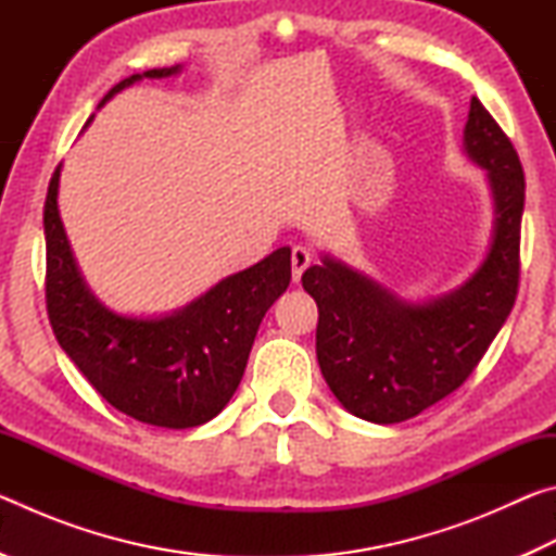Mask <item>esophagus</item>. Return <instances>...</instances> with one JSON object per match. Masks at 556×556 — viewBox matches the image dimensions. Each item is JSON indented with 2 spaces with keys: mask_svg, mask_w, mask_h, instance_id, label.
Listing matches in <instances>:
<instances>
[{
  "mask_svg": "<svg viewBox=\"0 0 556 556\" xmlns=\"http://www.w3.org/2000/svg\"><path fill=\"white\" fill-rule=\"evenodd\" d=\"M308 265H312V252L296 244V248L291 250V275H294V281L301 279V275H304V269Z\"/></svg>",
  "mask_w": 556,
  "mask_h": 556,
  "instance_id": "1",
  "label": "esophagus"
}]
</instances>
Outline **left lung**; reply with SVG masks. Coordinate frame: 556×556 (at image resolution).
Here are the masks:
<instances>
[{
  "instance_id": "1",
  "label": "left lung",
  "mask_w": 556,
  "mask_h": 556,
  "mask_svg": "<svg viewBox=\"0 0 556 556\" xmlns=\"http://www.w3.org/2000/svg\"><path fill=\"white\" fill-rule=\"evenodd\" d=\"M464 152L485 168L495 205L491 248L464 285L407 301L331 255L301 275L318 306L316 357L328 388L372 425L417 417L460 388L513 312L525 174L513 142L478 98L470 100Z\"/></svg>"
}]
</instances>
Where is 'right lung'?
I'll return each mask as SVG.
<instances>
[{"label": "right lung", "instance_id": "add662e5", "mask_svg": "<svg viewBox=\"0 0 556 556\" xmlns=\"http://www.w3.org/2000/svg\"><path fill=\"white\" fill-rule=\"evenodd\" d=\"M176 73L181 65L129 75L98 110L139 80ZM59 181L61 166L43 205L46 308L55 341L92 388L127 417L166 429L211 421L238 390L267 308L289 287L291 250H275L172 314H117L80 275L59 213Z\"/></svg>", "mask_w": 556, "mask_h": 556}]
</instances>
